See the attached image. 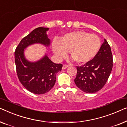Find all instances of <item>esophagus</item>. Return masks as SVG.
I'll return each mask as SVG.
<instances>
[{
	"mask_svg": "<svg viewBox=\"0 0 127 127\" xmlns=\"http://www.w3.org/2000/svg\"><path fill=\"white\" fill-rule=\"evenodd\" d=\"M68 67V65H67V64H64V65H63V67H62V68H63V69H66Z\"/></svg>",
	"mask_w": 127,
	"mask_h": 127,
	"instance_id": "34e87169",
	"label": "esophagus"
}]
</instances>
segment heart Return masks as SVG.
Returning a JSON list of instances; mask_svg holds the SVG:
<instances>
[{
	"mask_svg": "<svg viewBox=\"0 0 127 127\" xmlns=\"http://www.w3.org/2000/svg\"><path fill=\"white\" fill-rule=\"evenodd\" d=\"M98 36L83 31L68 33L60 37V41L54 40L52 43L53 53L59 60L69 55L78 64L88 62L94 58L101 48Z\"/></svg>",
	"mask_w": 127,
	"mask_h": 127,
	"instance_id": "obj_1",
	"label": "heart"
}]
</instances>
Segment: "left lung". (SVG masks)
I'll use <instances>...</instances> for the list:
<instances>
[{"label": "left lung", "mask_w": 127, "mask_h": 127, "mask_svg": "<svg viewBox=\"0 0 127 127\" xmlns=\"http://www.w3.org/2000/svg\"><path fill=\"white\" fill-rule=\"evenodd\" d=\"M113 67L111 48L104 39L94 59L83 65L76 66L74 82L78 88L86 93H94L104 86Z\"/></svg>", "instance_id": "obj_1"}]
</instances>
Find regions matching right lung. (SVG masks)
Here are the masks:
<instances>
[{
	"mask_svg": "<svg viewBox=\"0 0 127 127\" xmlns=\"http://www.w3.org/2000/svg\"><path fill=\"white\" fill-rule=\"evenodd\" d=\"M47 28H37L22 39L16 48L15 63L17 76L22 85L32 93L42 94L49 92L56 82V75L63 65L51 61L45 55L35 62H29L24 56V50L35 43L49 46L50 40L46 34Z\"/></svg>",
	"mask_w": 127,
	"mask_h": 127,
	"instance_id": "add662e5",
	"label": "right lung"
}]
</instances>
